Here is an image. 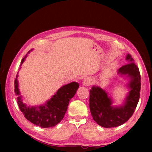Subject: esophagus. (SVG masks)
<instances>
[{
    "label": "esophagus",
    "instance_id": "1",
    "mask_svg": "<svg viewBox=\"0 0 152 152\" xmlns=\"http://www.w3.org/2000/svg\"><path fill=\"white\" fill-rule=\"evenodd\" d=\"M82 84H83L84 86H90L92 84V79L91 78H86V79H84L83 82H82Z\"/></svg>",
    "mask_w": 152,
    "mask_h": 152
}]
</instances>
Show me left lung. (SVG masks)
<instances>
[{"label": "left lung", "instance_id": "left-lung-1", "mask_svg": "<svg viewBox=\"0 0 152 152\" xmlns=\"http://www.w3.org/2000/svg\"><path fill=\"white\" fill-rule=\"evenodd\" d=\"M128 64L118 69L117 74L128 79V93L122 104L113 106L112 97L104 89L93 86L90 90L89 108L94 121L100 126L110 128L122 125L131 117L139 102L141 76L138 67L129 54Z\"/></svg>", "mask_w": 152, "mask_h": 152}]
</instances>
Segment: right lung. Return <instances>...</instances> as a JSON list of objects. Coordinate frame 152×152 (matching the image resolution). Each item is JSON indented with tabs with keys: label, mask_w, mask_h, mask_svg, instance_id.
<instances>
[{
	"label": "right lung",
	"mask_w": 152,
	"mask_h": 152,
	"mask_svg": "<svg viewBox=\"0 0 152 152\" xmlns=\"http://www.w3.org/2000/svg\"><path fill=\"white\" fill-rule=\"evenodd\" d=\"M31 50H29L28 54ZM28 54L22 59L20 66L25 61ZM18 72L15 80V92L18 96L17 98L18 104L27 120L42 128L54 127L60 122L65 116L69 102L74 96L79 87V83L72 82L63 86L58 90L56 93L44 104L36 107H27L26 104L23 102L22 96H20V92L18 88Z\"/></svg>",
	"instance_id": "obj_1"
}]
</instances>
